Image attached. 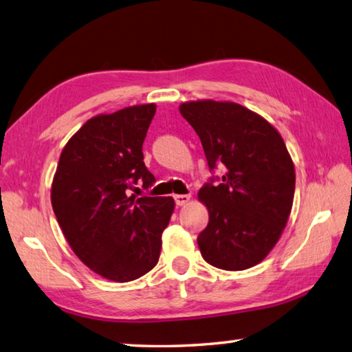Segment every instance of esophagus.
<instances>
[{"label":"esophagus","mask_w":352,"mask_h":352,"mask_svg":"<svg viewBox=\"0 0 352 352\" xmlns=\"http://www.w3.org/2000/svg\"><path fill=\"white\" fill-rule=\"evenodd\" d=\"M173 197H175L176 205H179V207H182V205L188 204V201H190V195H175Z\"/></svg>","instance_id":"obj_1"}]
</instances>
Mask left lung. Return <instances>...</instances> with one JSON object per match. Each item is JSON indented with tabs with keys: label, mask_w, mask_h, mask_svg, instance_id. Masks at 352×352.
Segmentation results:
<instances>
[{
	"label": "left lung",
	"mask_w": 352,
	"mask_h": 352,
	"mask_svg": "<svg viewBox=\"0 0 352 352\" xmlns=\"http://www.w3.org/2000/svg\"><path fill=\"white\" fill-rule=\"evenodd\" d=\"M181 115L201 138L211 176L199 190L210 221L197 236L202 257L241 271L262 262L279 241L294 199L296 175L282 136L263 118L234 102L197 101Z\"/></svg>",
	"instance_id": "8db88e82"
}]
</instances>
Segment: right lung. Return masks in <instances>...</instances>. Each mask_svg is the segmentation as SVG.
<instances>
[{
    "label": "right lung",
    "instance_id": "add662e5",
    "mask_svg": "<svg viewBox=\"0 0 352 352\" xmlns=\"http://www.w3.org/2000/svg\"><path fill=\"white\" fill-rule=\"evenodd\" d=\"M155 104L89 119L65 145L52 185V207L72 250L99 276L130 282L155 267L173 197L130 196L155 176L142 144Z\"/></svg>",
    "mask_w": 352,
    "mask_h": 352
}]
</instances>
